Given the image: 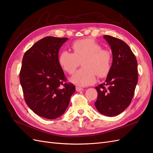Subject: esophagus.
I'll list each match as a JSON object with an SVG mask.
<instances>
[{
    "instance_id": "esophagus-1",
    "label": "esophagus",
    "mask_w": 153,
    "mask_h": 153,
    "mask_svg": "<svg viewBox=\"0 0 153 153\" xmlns=\"http://www.w3.org/2000/svg\"><path fill=\"white\" fill-rule=\"evenodd\" d=\"M76 91L79 92V91H83V88H81V87H76Z\"/></svg>"
}]
</instances>
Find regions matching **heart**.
I'll return each mask as SVG.
<instances>
[{
    "label": "heart",
    "mask_w": 153,
    "mask_h": 153,
    "mask_svg": "<svg viewBox=\"0 0 153 153\" xmlns=\"http://www.w3.org/2000/svg\"><path fill=\"white\" fill-rule=\"evenodd\" d=\"M73 53L63 51L59 56V63L62 70L72 74L82 62L83 68L78 70L70 81L78 86H88L100 77L106 76L111 66V53L102 49L101 45L90 38L77 40L72 45Z\"/></svg>",
    "instance_id": "heart-1"
}]
</instances>
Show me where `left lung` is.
<instances>
[{"label": "left lung", "instance_id": "obj_1", "mask_svg": "<svg viewBox=\"0 0 153 153\" xmlns=\"http://www.w3.org/2000/svg\"><path fill=\"white\" fill-rule=\"evenodd\" d=\"M111 48L113 61L105 81L98 87L94 103L102 114L113 117L128 107L137 83V62L133 52L125 42L104 35Z\"/></svg>", "mask_w": 153, "mask_h": 153}]
</instances>
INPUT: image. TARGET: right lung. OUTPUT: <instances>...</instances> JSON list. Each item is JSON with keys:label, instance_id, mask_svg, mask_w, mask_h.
I'll use <instances>...</instances> for the list:
<instances>
[{"label": "right lung", "instance_id": "add662e5", "mask_svg": "<svg viewBox=\"0 0 153 153\" xmlns=\"http://www.w3.org/2000/svg\"><path fill=\"white\" fill-rule=\"evenodd\" d=\"M68 38L47 36L24 54L19 79L27 105L36 115L56 119L65 112L76 91L59 63L60 47Z\"/></svg>", "mask_w": 153, "mask_h": 153}]
</instances>
